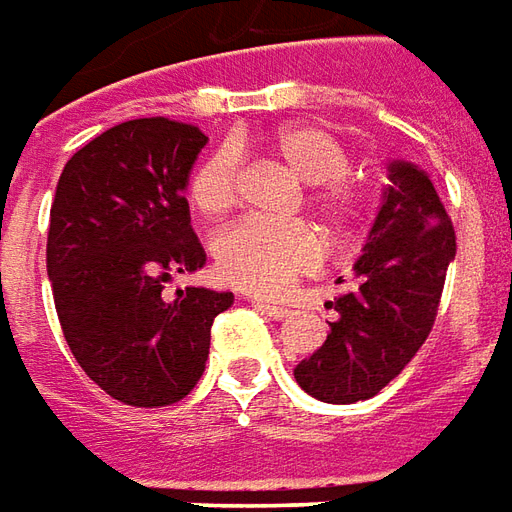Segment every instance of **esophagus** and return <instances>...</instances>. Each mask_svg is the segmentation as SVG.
Instances as JSON below:
<instances>
[{"label":"esophagus","instance_id":"1","mask_svg":"<svg viewBox=\"0 0 512 512\" xmlns=\"http://www.w3.org/2000/svg\"><path fill=\"white\" fill-rule=\"evenodd\" d=\"M253 306L259 308L262 314H267L270 320H286L292 314L286 306H273V303H264V300H253Z\"/></svg>","mask_w":512,"mask_h":512}]
</instances>
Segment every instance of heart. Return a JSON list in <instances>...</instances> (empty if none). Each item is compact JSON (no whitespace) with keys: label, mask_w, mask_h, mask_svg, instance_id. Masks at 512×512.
Segmentation results:
<instances>
[{"label":"heart","mask_w":512,"mask_h":512,"mask_svg":"<svg viewBox=\"0 0 512 512\" xmlns=\"http://www.w3.org/2000/svg\"><path fill=\"white\" fill-rule=\"evenodd\" d=\"M267 151L284 162L297 179L311 184L308 201L328 217L333 226L350 223L364 192L347 173L350 154L342 140L322 126L292 123L267 137ZM245 143L223 146L198 162L192 170V206L204 217H223L237 204L239 154ZM325 259L320 234L306 223H267V220H239L226 228L215 242L217 273L228 284L253 295H281L300 275L314 273Z\"/></svg>","instance_id":"heart-1"}]
</instances>
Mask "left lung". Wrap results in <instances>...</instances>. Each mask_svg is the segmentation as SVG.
<instances>
[{"label":"left lung","instance_id":"left-lung-1","mask_svg":"<svg viewBox=\"0 0 512 512\" xmlns=\"http://www.w3.org/2000/svg\"><path fill=\"white\" fill-rule=\"evenodd\" d=\"M452 259L455 228L430 176L411 162H389L353 289L331 303L339 320L320 350L295 366L300 389L333 405L386 389L433 331Z\"/></svg>","mask_w":512,"mask_h":512}]
</instances>
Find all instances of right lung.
Listing matches in <instances>:
<instances>
[{
  "instance_id": "1",
  "label": "right lung",
  "mask_w": 512,
  "mask_h": 512,
  "mask_svg": "<svg viewBox=\"0 0 512 512\" xmlns=\"http://www.w3.org/2000/svg\"><path fill=\"white\" fill-rule=\"evenodd\" d=\"M206 140L170 118L118 123L57 181L46 242L54 308L85 375L126 405L184 400L204 375L212 322L234 303L204 286L162 292L206 264L184 198Z\"/></svg>"
}]
</instances>
